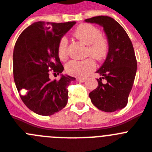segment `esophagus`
Masks as SVG:
<instances>
[{
  "label": "esophagus",
  "instance_id": "34e87169",
  "mask_svg": "<svg viewBox=\"0 0 152 152\" xmlns=\"http://www.w3.org/2000/svg\"><path fill=\"white\" fill-rule=\"evenodd\" d=\"M78 79H79V81L82 82V83H84V82L86 81V78H78Z\"/></svg>",
  "mask_w": 152,
  "mask_h": 152
}]
</instances>
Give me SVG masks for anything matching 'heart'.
Segmentation results:
<instances>
[{
  "instance_id": "obj_1",
  "label": "heart",
  "mask_w": 152,
  "mask_h": 152,
  "mask_svg": "<svg viewBox=\"0 0 152 152\" xmlns=\"http://www.w3.org/2000/svg\"><path fill=\"white\" fill-rule=\"evenodd\" d=\"M76 39L87 45L86 54L96 61H103L108 53V42L102 35V32L97 27L91 24H82L73 32ZM67 39L63 37L60 39L57 47L58 55L61 60L67 57ZM95 68V62L91 59L84 61L73 60L66 64V71L67 73L77 77H84L89 74Z\"/></svg>"
}]
</instances>
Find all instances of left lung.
Segmentation results:
<instances>
[{
  "mask_svg": "<svg viewBox=\"0 0 152 152\" xmlns=\"http://www.w3.org/2000/svg\"><path fill=\"white\" fill-rule=\"evenodd\" d=\"M85 22L103 27L108 41V53L102 66L97 70L98 86L89 93L91 103L99 110L113 112L125 107L137 70V61L132 42L114 19L98 16ZM102 79L107 83H102Z\"/></svg>",
  "mask_w": 152,
  "mask_h": 152,
  "instance_id": "8db88e82",
  "label": "left lung"
}]
</instances>
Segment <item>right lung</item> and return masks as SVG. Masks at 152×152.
Returning a JSON list of instances; mask_svg holds the SVG:
<instances>
[{
  "label": "right lung",
  "mask_w": 152,
  "mask_h": 152,
  "mask_svg": "<svg viewBox=\"0 0 152 152\" xmlns=\"http://www.w3.org/2000/svg\"><path fill=\"white\" fill-rule=\"evenodd\" d=\"M76 24L36 22L20 34L15 45L13 72L16 88L26 106L37 114L50 116L62 110L68 101L67 87L75 78L63 75L57 47L60 39ZM61 74L50 80L49 70Z\"/></svg>",
  "instance_id": "add662e5"
}]
</instances>
